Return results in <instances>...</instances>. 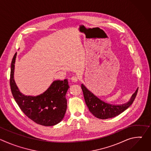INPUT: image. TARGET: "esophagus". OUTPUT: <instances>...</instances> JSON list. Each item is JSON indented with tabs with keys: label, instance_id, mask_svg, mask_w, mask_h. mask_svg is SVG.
Instances as JSON below:
<instances>
[{
	"label": "esophagus",
	"instance_id": "esophagus-1",
	"mask_svg": "<svg viewBox=\"0 0 151 151\" xmlns=\"http://www.w3.org/2000/svg\"><path fill=\"white\" fill-rule=\"evenodd\" d=\"M70 79H71V81L73 82H76L78 81V78L76 76H72Z\"/></svg>",
	"mask_w": 151,
	"mask_h": 151
}]
</instances>
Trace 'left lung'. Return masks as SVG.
Returning <instances> with one entry per match:
<instances>
[{
	"label": "left lung",
	"mask_w": 151,
	"mask_h": 151,
	"mask_svg": "<svg viewBox=\"0 0 151 151\" xmlns=\"http://www.w3.org/2000/svg\"><path fill=\"white\" fill-rule=\"evenodd\" d=\"M81 88L83 91L85 103L88 106L90 112L96 118L101 119L115 117L125 111L133 103L138 91L137 88L127 103L115 105L105 103L101 100L86 88L82 83L81 84Z\"/></svg>",
	"instance_id": "left-lung-1"
}]
</instances>
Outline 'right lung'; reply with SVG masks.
<instances>
[{
    "label": "right lung",
    "instance_id": "right-lung-1",
    "mask_svg": "<svg viewBox=\"0 0 151 151\" xmlns=\"http://www.w3.org/2000/svg\"><path fill=\"white\" fill-rule=\"evenodd\" d=\"M17 52L11 63L10 86L12 96L21 110L36 124L53 126L61 122L67 109L66 94L69 88L68 79L54 81L44 93L37 96L21 93L14 78Z\"/></svg>",
    "mask_w": 151,
    "mask_h": 151
}]
</instances>
